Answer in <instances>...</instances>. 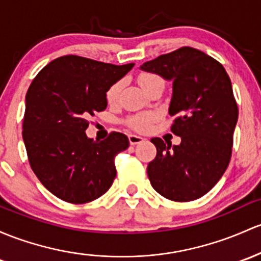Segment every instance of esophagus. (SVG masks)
Returning a JSON list of instances; mask_svg holds the SVG:
<instances>
[{"instance_id": "esophagus-1", "label": "esophagus", "mask_w": 261, "mask_h": 261, "mask_svg": "<svg viewBox=\"0 0 261 261\" xmlns=\"http://www.w3.org/2000/svg\"><path fill=\"white\" fill-rule=\"evenodd\" d=\"M128 138H129V143H130L132 145H137V144H139V143H142V142L145 141V139L143 138V137L136 136V134H129V137H128Z\"/></svg>"}]
</instances>
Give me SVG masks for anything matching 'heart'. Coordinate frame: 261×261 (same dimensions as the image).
Listing matches in <instances>:
<instances>
[{"label":"heart","mask_w":261,"mask_h":261,"mask_svg":"<svg viewBox=\"0 0 261 261\" xmlns=\"http://www.w3.org/2000/svg\"><path fill=\"white\" fill-rule=\"evenodd\" d=\"M139 85L142 86V88L148 89L150 86L154 85L156 82H163L159 75L154 73H142L138 77ZM120 89H122V82L117 81L107 89V93H106V98H107V102L109 105H114L117 100L119 99ZM154 122V114L148 113V112H143V113H137L133 116L128 117L127 124L128 127L137 132H147L150 129Z\"/></svg>","instance_id":"heart-1"}]
</instances>
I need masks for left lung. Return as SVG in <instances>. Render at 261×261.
Segmentation results:
<instances>
[{
    "label": "left lung",
    "instance_id": "1",
    "mask_svg": "<svg viewBox=\"0 0 261 261\" xmlns=\"http://www.w3.org/2000/svg\"><path fill=\"white\" fill-rule=\"evenodd\" d=\"M142 69L173 80L170 127L179 145L152 138L155 158L148 164L150 184L164 198L192 201L219 181L231 158L238 122L237 100L223 64L192 47H180L143 63Z\"/></svg>",
    "mask_w": 261,
    "mask_h": 261
}]
</instances>
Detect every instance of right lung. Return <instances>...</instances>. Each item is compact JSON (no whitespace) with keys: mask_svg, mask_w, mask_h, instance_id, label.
<instances>
[{"mask_svg":"<svg viewBox=\"0 0 261 261\" xmlns=\"http://www.w3.org/2000/svg\"><path fill=\"white\" fill-rule=\"evenodd\" d=\"M133 66L62 56L31 83L22 137L33 173L57 198L85 204L111 188L117 175L114 159L129 141L125 134L112 132L96 142L86 129L89 117L107 108V89Z\"/></svg>","mask_w":261,"mask_h":261,"instance_id":"1","label":"right lung"}]
</instances>
